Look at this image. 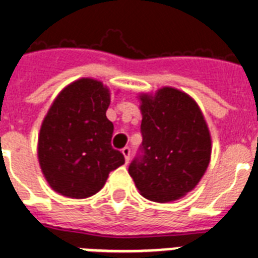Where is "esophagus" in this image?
Here are the masks:
<instances>
[{"label": "esophagus", "instance_id": "1", "mask_svg": "<svg viewBox=\"0 0 258 258\" xmlns=\"http://www.w3.org/2000/svg\"><path fill=\"white\" fill-rule=\"evenodd\" d=\"M121 154H123V155H124L125 163H128V161H130V155H131V150H130V147H124V149L121 150Z\"/></svg>", "mask_w": 258, "mask_h": 258}]
</instances>
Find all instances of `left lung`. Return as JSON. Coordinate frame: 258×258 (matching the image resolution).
<instances>
[{"label": "left lung", "mask_w": 258, "mask_h": 258, "mask_svg": "<svg viewBox=\"0 0 258 258\" xmlns=\"http://www.w3.org/2000/svg\"><path fill=\"white\" fill-rule=\"evenodd\" d=\"M143 142L128 167L142 196L176 201L196 187L208 169L212 138L196 100L171 87L141 96Z\"/></svg>", "instance_id": "left-lung-1"}]
</instances>
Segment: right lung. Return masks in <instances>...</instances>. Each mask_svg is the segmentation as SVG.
<instances>
[{
  "instance_id": "obj_1",
  "label": "right lung",
  "mask_w": 258,
  "mask_h": 258,
  "mask_svg": "<svg viewBox=\"0 0 258 258\" xmlns=\"http://www.w3.org/2000/svg\"><path fill=\"white\" fill-rule=\"evenodd\" d=\"M109 95L101 82L79 79L58 93L42 120L38 162L46 182L61 196L82 200L96 194L109 172L124 163L111 146Z\"/></svg>"
}]
</instances>
